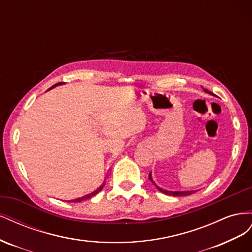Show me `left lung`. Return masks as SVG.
<instances>
[{"mask_svg": "<svg viewBox=\"0 0 252 252\" xmlns=\"http://www.w3.org/2000/svg\"><path fill=\"white\" fill-rule=\"evenodd\" d=\"M204 91H206V93H208V94H211V93H209V91L207 90V89H204ZM149 180L154 183L155 184V182H154V180H152V177H151V172L149 173ZM156 185V184H155ZM156 187L159 190V191L161 192H163V193H165V194H168V195H173V196H185V195H190V194H192L194 191H168V190H165V189H163V188H159L158 186H157L156 185Z\"/></svg>", "mask_w": 252, "mask_h": 252, "instance_id": "obj_1", "label": "left lung"}]
</instances>
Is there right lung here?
Returning a JSON list of instances; mask_svg holds the SVG:
<instances>
[{
    "instance_id": "obj_1",
    "label": "right lung",
    "mask_w": 252,
    "mask_h": 252,
    "mask_svg": "<svg viewBox=\"0 0 252 252\" xmlns=\"http://www.w3.org/2000/svg\"><path fill=\"white\" fill-rule=\"evenodd\" d=\"M62 84H64V83H58V84H56V85H53L51 88H53V87H56V86H58V85H62ZM50 88V89H51ZM105 186V183H103V184L98 187L95 191H94V192H91V193H89V194H87V195H85V196H82V197H79V199H75V200H73L72 202H81V201H83V200H87V199H90L91 196H94V195H95L96 193H98L101 191V190L103 189V187Z\"/></svg>"
}]
</instances>
